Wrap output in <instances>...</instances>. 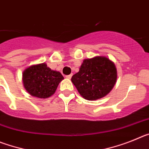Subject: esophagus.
<instances>
[{
	"mask_svg": "<svg viewBox=\"0 0 149 149\" xmlns=\"http://www.w3.org/2000/svg\"><path fill=\"white\" fill-rule=\"evenodd\" d=\"M72 76V74H68V75H66L65 77H66V78H68V79H71Z\"/></svg>",
	"mask_w": 149,
	"mask_h": 149,
	"instance_id": "obj_1",
	"label": "esophagus"
}]
</instances>
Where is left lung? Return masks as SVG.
I'll return each instance as SVG.
<instances>
[{"mask_svg": "<svg viewBox=\"0 0 149 149\" xmlns=\"http://www.w3.org/2000/svg\"><path fill=\"white\" fill-rule=\"evenodd\" d=\"M117 72L113 62L104 56L84 60L72 82L82 97L89 101L99 99L113 88Z\"/></svg>", "mask_w": 149, "mask_h": 149, "instance_id": "1", "label": "left lung"}]
</instances>
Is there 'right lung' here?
<instances>
[{
    "instance_id": "obj_1",
    "label": "right lung",
    "mask_w": 149,
    "mask_h": 149,
    "mask_svg": "<svg viewBox=\"0 0 149 149\" xmlns=\"http://www.w3.org/2000/svg\"><path fill=\"white\" fill-rule=\"evenodd\" d=\"M63 79L60 72L51 70L45 63L31 65L23 72L24 88L31 95L39 98L52 95Z\"/></svg>"
}]
</instances>
